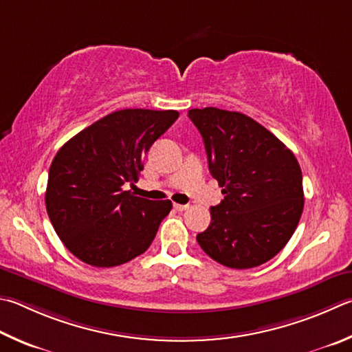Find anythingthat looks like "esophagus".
Masks as SVG:
<instances>
[{
    "mask_svg": "<svg viewBox=\"0 0 352 352\" xmlns=\"http://www.w3.org/2000/svg\"><path fill=\"white\" fill-rule=\"evenodd\" d=\"M174 208L177 210H186L189 209V204H178V203H174Z\"/></svg>",
    "mask_w": 352,
    "mask_h": 352,
    "instance_id": "34e87169",
    "label": "esophagus"
}]
</instances>
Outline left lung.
<instances>
[{
    "mask_svg": "<svg viewBox=\"0 0 352 352\" xmlns=\"http://www.w3.org/2000/svg\"><path fill=\"white\" fill-rule=\"evenodd\" d=\"M188 117L201 133L209 172L225 194L197 235L210 258L234 270L266 263L292 237L303 212L302 169L292 152L245 113L204 107Z\"/></svg>",
    "mask_w": 352,
    "mask_h": 352,
    "instance_id": "obj_1",
    "label": "left lung"
}]
</instances>
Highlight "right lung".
I'll return each instance as SVG.
<instances>
[{
  "mask_svg": "<svg viewBox=\"0 0 352 352\" xmlns=\"http://www.w3.org/2000/svg\"><path fill=\"white\" fill-rule=\"evenodd\" d=\"M178 115L151 109L112 112L56 152L49 169L46 209L56 235L76 258L112 267L151 246L172 203L135 197L123 186L138 182L146 152Z\"/></svg>",
  "mask_w": 352,
  "mask_h": 352,
  "instance_id": "add662e5",
  "label": "right lung"
}]
</instances>
